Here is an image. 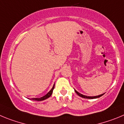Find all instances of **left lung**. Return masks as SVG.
Returning a JSON list of instances; mask_svg holds the SVG:
<instances>
[{
    "label": "left lung",
    "instance_id": "left-lung-1",
    "mask_svg": "<svg viewBox=\"0 0 124 124\" xmlns=\"http://www.w3.org/2000/svg\"><path fill=\"white\" fill-rule=\"evenodd\" d=\"M75 91L76 93H77V94L78 96H80V97H81V98H86V99H95V98H100V97H101V96H102L104 94H100V95L96 96H87L83 95V94H81V93H78V91H76V90H75Z\"/></svg>",
    "mask_w": 124,
    "mask_h": 124
}]
</instances>
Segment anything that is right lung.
I'll list each match as a JSON object with an SVG mask.
<instances>
[{"label":"right lung","mask_w":124,"mask_h":124,"mask_svg":"<svg viewBox=\"0 0 124 124\" xmlns=\"http://www.w3.org/2000/svg\"><path fill=\"white\" fill-rule=\"evenodd\" d=\"M54 86H53V87L52 88V89H51V90H50V91H49V92L47 93L45 96H44L41 97V98H33V100H34V101H43V100H46V99H47L48 98H49V97L51 96V94H52V92H53V90H54Z\"/></svg>","instance_id":"obj_1"}]
</instances>
